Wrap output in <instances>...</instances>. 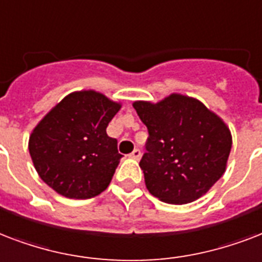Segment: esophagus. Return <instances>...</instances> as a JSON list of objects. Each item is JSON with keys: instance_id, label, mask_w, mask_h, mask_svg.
Wrapping results in <instances>:
<instances>
[{"instance_id": "esophagus-1", "label": "esophagus", "mask_w": 262, "mask_h": 262, "mask_svg": "<svg viewBox=\"0 0 262 262\" xmlns=\"http://www.w3.org/2000/svg\"><path fill=\"white\" fill-rule=\"evenodd\" d=\"M141 156H142L141 150H139V149H135V150H134V151H133V153L129 154V159L139 160V159H141Z\"/></svg>"}]
</instances>
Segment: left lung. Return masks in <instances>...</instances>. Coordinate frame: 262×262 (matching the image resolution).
<instances>
[{
    "instance_id": "8db88e82",
    "label": "left lung",
    "mask_w": 262,
    "mask_h": 262,
    "mask_svg": "<svg viewBox=\"0 0 262 262\" xmlns=\"http://www.w3.org/2000/svg\"><path fill=\"white\" fill-rule=\"evenodd\" d=\"M133 106L149 131L139 167L150 194L173 205L206 194L226 172L232 146L226 123L182 94L157 103L135 101Z\"/></svg>"
}]
</instances>
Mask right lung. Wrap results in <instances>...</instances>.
<instances>
[{"label": "right lung", "mask_w": 262, "mask_h": 262, "mask_svg": "<svg viewBox=\"0 0 262 262\" xmlns=\"http://www.w3.org/2000/svg\"><path fill=\"white\" fill-rule=\"evenodd\" d=\"M121 105L94 90L62 98L30 135L28 150L38 175L56 192L74 200L98 195L123 157L106 127Z\"/></svg>", "instance_id": "add662e5"}]
</instances>
